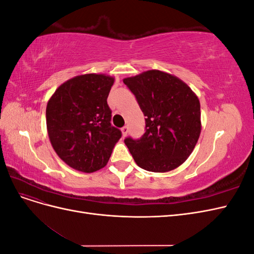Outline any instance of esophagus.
<instances>
[{"label": "esophagus", "instance_id": "34e87169", "mask_svg": "<svg viewBox=\"0 0 254 254\" xmlns=\"http://www.w3.org/2000/svg\"><path fill=\"white\" fill-rule=\"evenodd\" d=\"M128 133V126H124L122 128V134L123 136H126Z\"/></svg>", "mask_w": 254, "mask_h": 254}]
</instances>
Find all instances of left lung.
<instances>
[{
	"mask_svg": "<svg viewBox=\"0 0 254 254\" xmlns=\"http://www.w3.org/2000/svg\"><path fill=\"white\" fill-rule=\"evenodd\" d=\"M124 83L134 94L145 119V133L124 140L135 163L148 172L165 173L186 161L201 131L200 103L186 82L150 70Z\"/></svg>",
	"mask_w": 254,
	"mask_h": 254,
	"instance_id": "1",
	"label": "left lung"
}]
</instances>
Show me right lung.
<instances>
[{"label":"right lung","instance_id":"obj_1","mask_svg":"<svg viewBox=\"0 0 254 254\" xmlns=\"http://www.w3.org/2000/svg\"><path fill=\"white\" fill-rule=\"evenodd\" d=\"M114 78L84 74L61 84L47 106V127L58 157L74 170L93 173L103 168L121 139L111 125L107 104Z\"/></svg>","mask_w":254,"mask_h":254}]
</instances>
